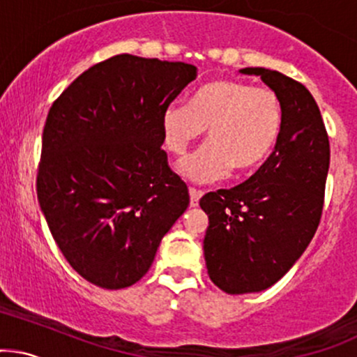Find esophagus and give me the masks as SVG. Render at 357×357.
<instances>
[{"instance_id":"obj_1","label":"esophagus","mask_w":357,"mask_h":357,"mask_svg":"<svg viewBox=\"0 0 357 357\" xmlns=\"http://www.w3.org/2000/svg\"><path fill=\"white\" fill-rule=\"evenodd\" d=\"M203 191L195 190V188H190V206H198L199 198H202Z\"/></svg>"}]
</instances>
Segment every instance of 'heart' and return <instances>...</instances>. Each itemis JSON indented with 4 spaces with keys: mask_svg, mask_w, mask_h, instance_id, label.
Listing matches in <instances>:
<instances>
[{
    "mask_svg": "<svg viewBox=\"0 0 357 357\" xmlns=\"http://www.w3.org/2000/svg\"><path fill=\"white\" fill-rule=\"evenodd\" d=\"M208 128V142L178 162V172L195 185H210L257 169L276 146L283 128V105L268 88L218 79L199 86L190 105L171 103L160 115L164 147L183 154Z\"/></svg>",
    "mask_w": 357,
    "mask_h": 357,
    "instance_id": "1",
    "label": "heart"
}]
</instances>
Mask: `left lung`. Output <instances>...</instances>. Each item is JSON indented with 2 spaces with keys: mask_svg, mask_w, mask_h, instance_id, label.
Listing matches in <instances>:
<instances>
[{
  "mask_svg": "<svg viewBox=\"0 0 357 357\" xmlns=\"http://www.w3.org/2000/svg\"><path fill=\"white\" fill-rule=\"evenodd\" d=\"M280 96L283 128L268 160L230 190L206 193L203 250L210 280L229 295L273 287L310 244L324 206L331 146L315 100L278 70L245 68Z\"/></svg>",
  "mask_w": 357,
  "mask_h": 357,
  "instance_id": "left-lung-1",
  "label": "left lung"
}]
</instances>
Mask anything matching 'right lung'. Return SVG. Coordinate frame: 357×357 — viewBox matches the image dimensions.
Wrapping results in <instances>:
<instances>
[{
  "instance_id": "1",
  "label": "right lung",
  "mask_w": 357,
  "mask_h": 357,
  "mask_svg": "<svg viewBox=\"0 0 357 357\" xmlns=\"http://www.w3.org/2000/svg\"><path fill=\"white\" fill-rule=\"evenodd\" d=\"M197 76L186 62L120 54L84 70L49 109L38 203L61 252L96 287L137 283L188 208L160 149V115Z\"/></svg>"
}]
</instances>
